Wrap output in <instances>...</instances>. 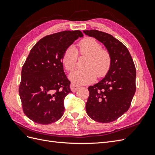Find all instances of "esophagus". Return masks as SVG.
Returning a JSON list of instances; mask_svg holds the SVG:
<instances>
[{"label": "esophagus", "instance_id": "obj_1", "mask_svg": "<svg viewBox=\"0 0 155 155\" xmlns=\"http://www.w3.org/2000/svg\"><path fill=\"white\" fill-rule=\"evenodd\" d=\"M70 87H71V91H72V92H76V91H77L78 90V88L80 87L79 86H78V85L75 84H74V83H72V84H71Z\"/></svg>", "mask_w": 155, "mask_h": 155}]
</instances>
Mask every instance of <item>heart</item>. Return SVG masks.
Masks as SVG:
<instances>
[{
	"instance_id": "obj_1",
	"label": "heart",
	"mask_w": 155,
	"mask_h": 155,
	"mask_svg": "<svg viewBox=\"0 0 155 155\" xmlns=\"http://www.w3.org/2000/svg\"><path fill=\"white\" fill-rule=\"evenodd\" d=\"M78 54L86 56L85 68L77 70L69 76L77 84L90 83L96 77H102L107 73L111 64V55L106 48H102L100 42L93 37H86L78 42V50L73 46L68 47L62 56V62L66 70L71 72L77 65Z\"/></svg>"
}]
</instances>
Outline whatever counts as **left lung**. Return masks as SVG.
Returning a JSON list of instances; mask_svg holds the SVG:
<instances>
[{"instance_id": "left-lung-1", "label": "left lung", "mask_w": 155, "mask_h": 155, "mask_svg": "<svg viewBox=\"0 0 155 155\" xmlns=\"http://www.w3.org/2000/svg\"><path fill=\"white\" fill-rule=\"evenodd\" d=\"M84 33L102 42L110 52L111 64L104 78L88 88L87 114L98 123H108L128 110L136 91V68L127 48L113 36L97 30Z\"/></svg>"}]
</instances>
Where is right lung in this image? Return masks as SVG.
Returning <instances> with one entry per match:
<instances>
[{"label":"right lung","instance_id":"1","mask_svg":"<svg viewBox=\"0 0 155 155\" xmlns=\"http://www.w3.org/2000/svg\"><path fill=\"white\" fill-rule=\"evenodd\" d=\"M83 37L80 31L59 32L46 36L32 48L22 68L18 92L23 112L32 121L48 124L63 115L64 98L71 90L62 58Z\"/></svg>","mask_w":155,"mask_h":155}]
</instances>
